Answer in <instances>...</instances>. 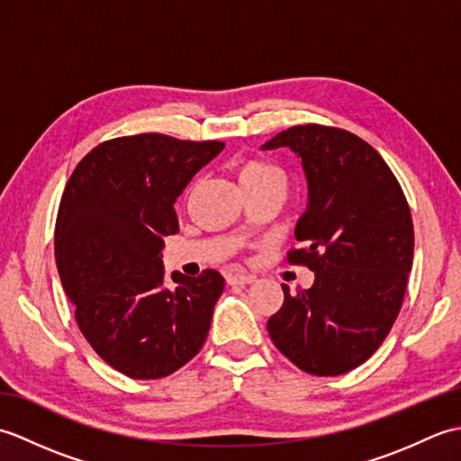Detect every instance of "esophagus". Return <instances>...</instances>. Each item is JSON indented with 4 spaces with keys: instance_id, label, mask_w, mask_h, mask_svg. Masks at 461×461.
<instances>
[{
    "instance_id": "obj_1",
    "label": "esophagus",
    "mask_w": 461,
    "mask_h": 461,
    "mask_svg": "<svg viewBox=\"0 0 461 461\" xmlns=\"http://www.w3.org/2000/svg\"><path fill=\"white\" fill-rule=\"evenodd\" d=\"M253 281H256V276H249V273H233L228 277V283H231V285H249Z\"/></svg>"
}]
</instances>
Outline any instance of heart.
<instances>
[{
    "label": "heart",
    "instance_id": "b5f03b06",
    "mask_svg": "<svg viewBox=\"0 0 461 461\" xmlns=\"http://www.w3.org/2000/svg\"><path fill=\"white\" fill-rule=\"evenodd\" d=\"M243 188H263V185H285V176L276 166L263 160H243L238 168Z\"/></svg>",
    "mask_w": 461,
    "mask_h": 461
}]
</instances>
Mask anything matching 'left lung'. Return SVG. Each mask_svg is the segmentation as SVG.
Listing matches in <instances>:
<instances>
[{
	"mask_svg": "<svg viewBox=\"0 0 461 461\" xmlns=\"http://www.w3.org/2000/svg\"><path fill=\"white\" fill-rule=\"evenodd\" d=\"M295 152L309 185L295 228L305 248L287 261L315 271L267 321L276 347L315 376H339L368 360L402 307L414 258V225L396 176L348 131L299 124L261 146Z\"/></svg>",
	"mask_w": 461,
	"mask_h": 461,
	"instance_id": "obj_1",
	"label": "left lung"
}]
</instances>
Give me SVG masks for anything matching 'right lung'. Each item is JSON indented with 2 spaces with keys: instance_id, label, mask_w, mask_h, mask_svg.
<instances>
[{
  "instance_id": "right-lung-1",
  "label": "right lung",
  "mask_w": 461,
  "mask_h": 461,
  "mask_svg": "<svg viewBox=\"0 0 461 461\" xmlns=\"http://www.w3.org/2000/svg\"><path fill=\"white\" fill-rule=\"evenodd\" d=\"M223 150L218 140L134 134L77 164L55 223V261L75 319L106 365L139 380L168 376L208 337L223 277L174 271L164 285V238L178 233L174 202Z\"/></svg>"
}]
</instances>
